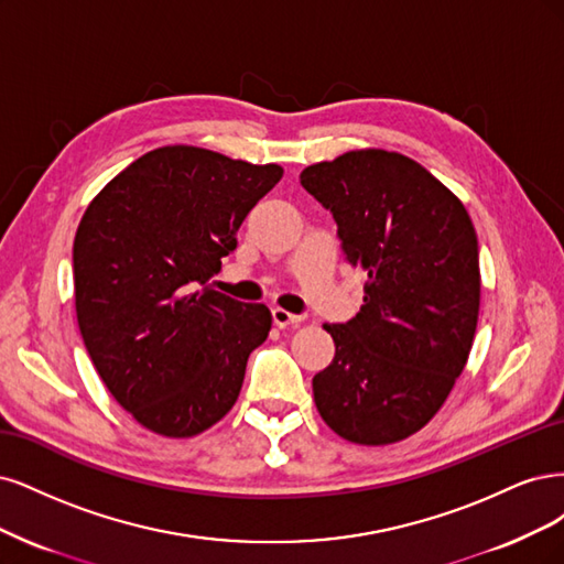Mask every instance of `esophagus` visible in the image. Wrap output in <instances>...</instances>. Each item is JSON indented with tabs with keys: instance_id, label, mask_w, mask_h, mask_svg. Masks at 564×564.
Returning <instances> with one entry per match:
<instances>
[{
	"instance_id": "obj_1",
	"label": "esophagus",
	"mask_w": 564,
	"mask_h": 564,
	"mask_svg": "<svg viewBox=\"0 0 564 564\" xmlns=\"http://www.w3.org/2000/svg\"><path fill=\"white\" fill-rule=\"evenodd\" d=\"M271 318H274V323L279 325V328H288V325H297L302 321V316L290 314V312H285V308H281V306L271 308Z\"/></svg>"
}]
</instances>
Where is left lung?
Listing matches in <instances>:
<instances>
[{"label":"left lung","mask_w":564,"mask_h":564,"mask_svg":"<svg viewBox=\"0 0 564 564\" xmlns=\"http://www.w3.org/2000/svg\"><path fill=\"white\" fill-rule=\"evenodd\" d=\"M302 187L368 274L360 312L323 328L335 358L314 401L344 441L389 445L424 429L462 375L480 308L478 236L464 204L420 163L354 150L306 166Z\"/></svg>","instance_id":"obj_1"}]
</instances>
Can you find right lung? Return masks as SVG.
Masks as SVG:
<instances>
[{"instance_id": "obj_1", "label": "right lung", "mask_w": 564, "mask_h": 564, "mask_svg": "<svg viewBox=\"0 0 564 564\" xmlns=\"http://www.w3.org/2000/svg\"><path fill=\"white\" fill-rule=\"evenodd\" d=\"M281 177L276 163L169 144L88 204L72 248L79 330L105 387L144 429L192 438L239 398L271 312L208 281Z\"/></svg>"}]
</instances>
